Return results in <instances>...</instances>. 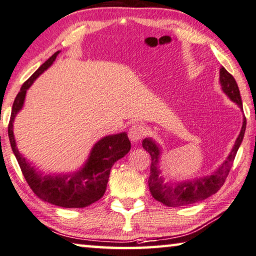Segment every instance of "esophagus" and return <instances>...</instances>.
<instances>
[{
  "instance_id": "34e87169",
  "label": "esophagus",
  "mask_w": 256,
  "mask_h": 256,
  "mask_svg": "<svg viewBox=\"0 0 256 256\" xmlns=\"http://www.w3.org/2000/svg\"><path fill=\"white\" fill-rule=\"evenodd\" d=\"M146 133H147V130H146L144 125L136 123L128 130V138L132 142H136V141L142 139Z\"/></svg>"
}]
</instances>
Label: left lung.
<instances>
[{
	"label": "left lung",
	"instance_id": "8db88e82",
	"mask_svg": "<svg viewBox=\"0 0 256 256\" xmlns=\"http://www.w3.org/2000/svg\"><path fill=\"white\" fill-rule=\"evenodd\" d=\"M220 83L223 92L226 93L229 98L237 104L239 108L242 109V102L240 98V92H239L236 80L230 72H226L224 67L220 70ZM246 130V117L242 120V126L240 133L234 142L232 150L229 154L226 160L223 162L222 165L216 172L210 176L200 178V179H194L189 181H182L176 184H171L165 182L162 178V171L158 168V160L160 157V148L158 147L156 142L150 138H146L142 141V147L146 152L150 154L152 157V166H150V176H149V189L152 197L156 200L163 202L164 205L170 208H176V206H184L194 204V202L206 200L220 190L221 186L230 172L231 166L234 164V160L244 139Z\"/></svg>",
	"mask_w": 256,
	"mask_h": 256
}]
</instances>
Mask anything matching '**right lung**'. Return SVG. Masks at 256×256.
<instances>
[{
    "label": "right lung",
    "mask_w": 256,
    "mask_h": 256,
    "mask_svg": "<svg viewBox=\"0 0 256 256\" xmlns=\"http://www.w3.org/2000/svg\"><path fill=\"white\" fill-rule=\"evenodd\" d=\"M58 54L59 51H56L22 84L12 106L8 134H9L12 152L17 158L24 176L28 186L40 200L60 208H86L104 196L112 165L126 155L131 149V142L126 133L107 136L99 140L93 146L86 163L80 171L70 174L43 176L40 172L36 171L33 166H30L25 157L18 152L14 130H12L14 117L22 108L27 90L34 80L54 64Z\"/></svg>",
    "instance_id": "obj_1"
}]
</instances>
